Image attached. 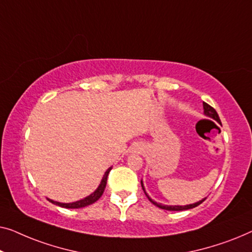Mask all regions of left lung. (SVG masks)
Segmentation results:
<instances>
[{
  "label": "left lung",
  "mask_w": 252,
  "mask_h": 252,
  "mask_svg": "<svg viewBox=\"0 0 252 252\" xmlns=\"http://www.w3.org/2000/svg\"><path fill=\"white\" fill-rule=\"evenodd\" d=\"M203 109H204V115L208 116V118L210 119H214L215 121H217L218 123H220V119H219V116L217 114V112H216V109L214 107H211L210 105H208L207 102H203ZM141 187H143V190L144 193L146 194V196L148 197V200H150L152 203H153L154 205H157V207L161 208V209H164V210H169V211H183V210H189V209H193L197 207V205H200L202 202H203L205 198H203V200L198 201L196 202V203H193V204H187V205H163L161 203H158V202H155L152 200V198L147 195L146 190H145L144 189V185H143V180H141Z\"/></svg>",
  "instance_id": "obj_1"
}]
</instances>
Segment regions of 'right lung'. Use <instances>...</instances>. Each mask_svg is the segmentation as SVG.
<instances>
[{
    "mask_svg": "<svg viewBox=\"0 0 252 252\" xmlns=\"http://www.w3.org/2000/svg\"><path fill=\"white\" fill-rule=\"evenodd\" d=\"M112 168H108L107 171L105 172L104 177H102L101 179V183L100 185L98 186V189L94 190V193L91 194V195L84 197L83 200H80V201H76V202H72V203H60V202H57L54 200H50V198H48L49 201L51 202V203H54L56 205H59V207L62 208H67V209H79V208H84L87 207V205H90L92 203H94L95 201H98L100 196L102 195V193H104L105 190V187H106V184H107V177H108V173L111 171Z\"/></svg>",
    "mask_w": 252,
    "mask_h": 252,
    "instance_id": "right-lung-1",
    "label": "right lung"
}]
</instances>
